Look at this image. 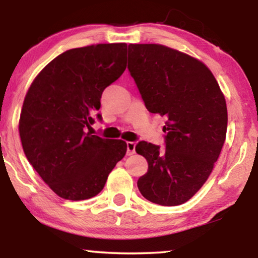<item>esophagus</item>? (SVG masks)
I'll return each instance as SVG.
<instances>
[{"instance_id":"esophagus-1","label":"esophagus","mask_w":258,"mask_h":258,"mask_svg":"<svg viewBox=\"0 0 258 258\" xmlns=\"http://www.w3.org/2000/svg\"><path fill=\"white\" fill-rule=\"evenodd\" d=\"M135 147H136L135 142H126V155H128V156L135 154Z\"/></svg>"}]
</instances>
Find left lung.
I'll list each match as a JSON object with an SVG mask.
<instances>
[{"label": "left lung", "mask_w": 258, "mask_h": 258, "mask_svg": "<svg viewBox=\"0 0 258 258\" xmlns=\"http://www.w3.org/2000/svg\"><path fill=\"white\" fill-rule=\"evenodd\" d=\"M128 69L148 110L165 115V149L137 143L148 172L137 186L150 202L179 206L213 171L227 135L225 98L213 73L199 59L161 44H129Z\"/></svg>", "instance_id": "8db88e82"}]
</instances>
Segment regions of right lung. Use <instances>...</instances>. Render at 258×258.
Returning a JSON list of instances; mask_svg holds the SVG:
<instances>
[{
    "label": "right lung",
    "instance_id": "add662e5",
    "mask_svg": "<svg viewBox=\"0 0 258 258\" xmlns=\"http://www.w3.org/2000/svg\"><path fill=\"white\" fill-rule=\"evenodd\" d=\"M125 43L70 49L42 69L26 95L19 124L23 151L62 199L96 196L126 153L124 141L86 132L103 90L125 70Z\"/></svg>",
    "mask_w": 258,
    "mask_h": 258
}]
</instances>
